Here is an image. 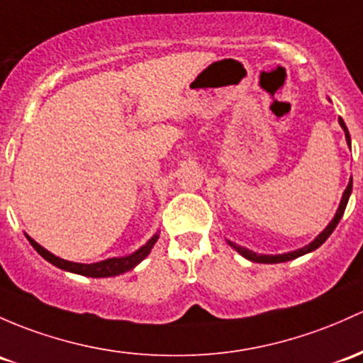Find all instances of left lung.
Listing matches in <instances>:
<instances>
[{"instance_id": "1", "label": "left lung", "mask_w": 363, "mask_h": 363, "mask_svg": "<svg viewBox=\"0 0 363 363\" xmlns=\"http://www.w3.org/2000/svg\"><path fill=\"white\" fill-rule=\"evenodd\" d=\"M339 125H341V127H342V130H345V133H346V143H348V144H352V139H350V132H348V128H346V125H345V121H342V118H339ZM352 188H353V179H352V181H350V184H348V188H346V191L342 193L341 203H339V208H337V212H335L334 219L330 220V224H329V226H327L325 230H323L322 233H320V235L316 236V238L313 240V242L310 243V245L303 247V249H299V250H294V252H289V254H278V255H259V254H255V252H252V250H247L245 247L235 245V243H231V242H230V245H231V247H235V249L238 250L240 254L243 255V257H245V259H249V261H254V262H264V264H274V262H285V261H292V259L299 257V255H304V254H308V252H311V250L318 249V247L322 245V243L325 242V240L329 238L330 235H333V231L335 230V226H337V224H339V220H341L342 213H345V208H346V205H348L350 194H352Z\"/></svg>"}]
</instances>
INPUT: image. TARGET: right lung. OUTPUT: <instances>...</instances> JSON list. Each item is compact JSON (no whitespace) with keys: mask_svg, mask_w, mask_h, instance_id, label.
Wrapping results in <instances>:
<instances>
[{"mask_svg":"<svg viewBox=\"0 0 363 363\" xmlns=\"http://www.w3.org/2000/svg\"><path fill=\"white\" fill-rule=\"evenodd\" d=\"M28 240L30 242V245L36 249L38 254L41 255L43 259H47L48 262H52L53 266L60 269H66V272L71 273H78L83 274V277H91V278H104V277H116V274H121L125 272H130L132 268H135L147 254H150L152 245L158 240V235H155L150 242L146 243L144 247H140L139 250L133 252V254L127 255V257H113V259H106V261L101 262H91V264H79V262H71V261H64V259L57 257L48 252L47 249L40 245V243L34 242L30 236H28Z\"/></svg>","mask_w":363,"mask_h":363,"instance_id":"obj_1","label":"right lung"}]
</instances>
